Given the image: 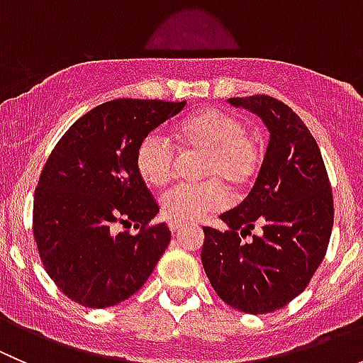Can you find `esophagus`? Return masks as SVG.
Wrapping results in <instances>:
<instances>
[{
    "instance_id": "1",
    "label": "esophagus",
    "mask_w": 363,
    "mask_h": 363,
    "mask_svg": "<svg viewBox=\"0 0 363 363\" xmlns=\"http://www.w3.org/2000/svg\"><path fill=\"white\" fill-rule=\"evenodd\" d=\"M186 226V223L182 221H170L168 223V228H170V232H179V230H182Z\"/></svg>"
}]
</instances>
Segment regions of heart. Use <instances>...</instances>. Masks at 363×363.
Returning <instances> with one entry per match:
<instances>
[{"instance_id": "obj_1", "label": "heart", "mask_w": 363, "mask_h": 363, "mask_svg": "<svg viewBox=\"0 0 363 363\" xmlns=\"http://www.w3.org/2000/svg\"><path fill=\"white\" fill-rule=\"evenodd\" d=\"M177 140L184 151L203 152L199 184H179L161 196V212L174 221H199L208 212L226 203L221 181L240 188L251 181L259 167V151L247 137V128L239 117L208 108L189 116L177 130ZM177 151L161 131H151L137 149V172L152 188L164 186L174 175Z\"/></svg>"}]
</instances>
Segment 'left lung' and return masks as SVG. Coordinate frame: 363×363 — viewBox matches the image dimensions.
Masks as SVG:
<instances>
[{"label": "left lung", "mask_w": 363, "mask_h": 363, "mask_svg": "<svg viewBox=\"0 0 363 363\" xmlns=\"http://www.w3.org/2000/svg\"><path fill=\"white\" fill-rule=\"evenodd\" d=\"M226 101L256 113L270 135L250 195L219 216L228 230L203 228L202 265L228 306L265 314L302 294L323 262L334 200L320 147L288 105L265 94ZM255 225L262 232L244 243Z\"/></svg>", "instance_id": "left-lung-1"}]
</instances>
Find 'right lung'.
Segmentation results:
<instances>
[{
    "label": "right lung",
    "instance_id": "right-lung-1",
    "mask_svg": "<svg viewBox=\"0 0 363 363\" xmlns=\"http://www.w3.org/2000/svg\"><path fill=\"white\" fill-rule=\"evenodd\" d=\"M186 101H107L63 135L40 175L33 232L50 279L73 302L91 309L137 294L155 270L170 230L147 226L160 212L137 172L142 138L177 116ZM135 224V236L113 232Z\"/></svg>",
    "mask_w": 363,
    "mask_h": 363
}]
</instances>
